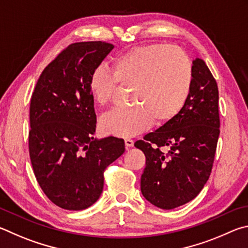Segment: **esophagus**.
<instances>
[{
	"label": "esophagus",
	"instance_id": "1",
	"mask_svg": "<svg viewBox=\"0 0 248 248\" xmlns=\"http://www.w3.org/2000/svg\"><path fill=\"white\" fill-rule=\"evenodd\" d=\"M125 146H126V148H131L134 146V140L131 138H125Z\"/></svg>",
	"mask_w": 248,
	"mask_h": 248
}]
</instances>
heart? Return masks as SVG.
<instances>
[{"label": "heart", "mask_w": 248, "mask_h": 248, "mask_svg": "<svg viewBox=\"0 0 248 248\" xmlns=\"http://www.w3.org/2000/svg\"><path fill=\"white\" fill-rule=\"evenodd\" d=\"M193 82L192 64L180 47L148 45L133 47L113 60L111 73L94 68L89 91L98 104L110 102L117 85L131 87L134 104L116 108L101 120L108 135L129 137L148 128L153 121L163 124L184 108Z\"/></svg>", "instance_id": "b5f03b06"}]
</instances>
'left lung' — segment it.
<instances>
[{
	"mask_svg": "<svg viewBox=\"0 0 248 248\" xmlns=\"http://www.w3.org/2000/svg\"><path fill=\"white\" fill-rule=\"evenodd\" d=\"M192 69V88L182 111L135 142L146 155L141 194L161 209L193 201L209 179L215 160L220 134L218 85L202 59L193 61ZM161 146L169 149L167 155Z\"/></svg>",
	"mask_w": 248,
	"mask_h": 248,
	"instance_id": "obj_1",
	"label": "left lung"
}]
</instances>
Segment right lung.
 Returning <instances> with one entry per match:
<instances>
[{
    "label": "right lung",
    "instance_id": "right-lung-1",
    "mask_svg": "<svg viewBox=\"0 0 248 248\" xmlns=\"http://www.w3.org/2000/svg\"><path fill=\"white\" fill-rule=\"evenodd\" d=\"M114 46L77 42L43 69L30 102L29 155L34 176L50 201L84 210L98 201L103 172L123 155L122 138H93L95 116L89 77Z\"/></svg>",
    "mask_w": 248,
    "mask_h": 248
}]
</instances>
